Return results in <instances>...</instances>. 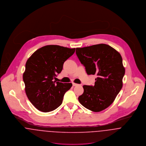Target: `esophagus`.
<instances>
[{"label":"esophagus","instance_id":"34e87169","mask_svg":"<svg viewBox=\"0 0 146 146\" xmlns=\"http://www.w3.org/2000/svg\"><path fill=\"white\" fill-rule=\"evenodd\" d=\"M78 85H79V84H76V83H73V86H78Z\"/></svg>","mask_w":146,"mask_h":146}]
</instances>
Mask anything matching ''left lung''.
I'll return each mask as SVG.
<instances>
[{
	"mask_svg": "<svg viewBox=\"0 0 146 146\" xmlns=\"http://www.w3.org/2000/svg\"><path fill=\"white\" fill-rule=\"evenodd\" d=\"M76 52L87 74L97 76L94 86H83L84 92L78 100L86 109L101 111L113 102L123 87L125 68L121 56L104 44L76 48Z\"/></svg>",
	"mask_w": 146,
	"mask_h": 146,
	"instance_id": "left-lung-1",
	"label": "left lung"
}]
</instances>
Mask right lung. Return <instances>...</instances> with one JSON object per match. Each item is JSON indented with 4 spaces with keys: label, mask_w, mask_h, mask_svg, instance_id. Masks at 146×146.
I'll list each match as a JSON object with an SVG mask.
<instances>
[{
    "label": "right lung",
    "mask_w": 146,
    "mask_h": 146,
    "mask_svg": "<svg viewBox=\"0 0 146 146\" xmlns=\"http://www.w3.org/2000/svg\"><path fill=\"white\" fill-rule=\"evenodd\" d=\"M59 45H47L36 50L27 60L23 80L26 95L38 110L47 113L58 108L72 84L54 81L63 64L75 52Z\"/></svg>",
    "instance_id": "obj_1"
}]
</instances>
